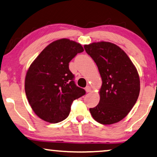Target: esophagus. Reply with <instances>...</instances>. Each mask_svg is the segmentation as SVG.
Wrapping results in <instances>:
<instances>
[{"label":"esophagus","mask_w":157,"mask_h":157,"mask_svg":"<svg viewBox=\"0 0 157 157\" xmlns=\"http://www.w3.org/2000/svg\"><path fill=\"white\" fill-rule=\"evenodd\" d=\"M85 90H86V91L87 92V93H89V92L91 91V88L90 86H86V87Z\"/></svg>","instance_id":"34e87169"}]
</instances>
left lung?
Here are the masks:
<instances>
[{
  "label": "left lung",
  "mask_w": 157,
  "mask_h": 157,
  "mask_svg": "<svg viewBox=\"0 0 157 157\" xmlns=\"http://www.w3.org/2000/svg\"><path fill=\"white\" fill-rule=\"evenodd\" d=\"M86 53L98 66L102 85L100 101L89 109L98 123L112 124L126 117L136 104L140 91L136 68L122 49L110 42L84 45Z\"/></svg>",
  "instance_id": "1"
}]
</instances>
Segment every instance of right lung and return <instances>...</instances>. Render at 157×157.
<instances>
[{"label": "right lung", "instance_id": "1", "mask_svg": "<svg viewBox=\"0 0 157 157\" xmlns=\"http://www.w3.org/2000/svg\"><path fill=\"white\" fill-rule=\"evenodd\" d=\"M83 51L80 44L62 38L48 45L31 64L25 91L40 119L52 124L62 121L69 115L72 102L86 94L75 84L68 68L69 62Z\"/></svg>", "mask_w": 157, "mask_h": 157}]
</instances>
